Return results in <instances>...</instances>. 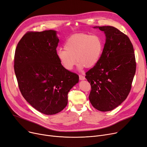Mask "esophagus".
I'll list each match as a JSON object with an SVG mask.
<instances>
[{
    "label": "esophagus",
    "mask_w": 147,
    "mask_h": 147,
    "mask_svg": "<svg viewBox=\"0 0 147 147\" xmlns=\"http://www.w3.org/2000/svg\"><path fill=\"white\" fill-rule=\"evenodd\" d=\"M79 79L80 80H84L85 79V77L83 75H79Z\"/></svg>",
    "instance_id": "1"
}]
</instances>
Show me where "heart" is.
<instances>
[{"label":"heart","instance_id":"obj_1","mask_svg":"<svg viewBox=\"0 0 147 147\" xmlns=\"http://www.w3.org/2000/svg\"><path fill=\"white\" fill-rule=\"evenodd\" d=\"M104 46V40L98 34H76L66 40L64 50L57 52V57L61 65L68 71L73 69L76 60L79 68H91L101 58Z\"/></svg>","mask_w":147,"mask_h":147}]
</instances>
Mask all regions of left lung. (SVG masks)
<instances>
[{"label": "left lung", "mask_w": 147, "mask_h": 147, "mask_svg": "<svg viewBox=\"0 0 147 147\" xmlns=\"http://www.w3.org/2000/svg\"><path fill=\"white\" fill-rule=\"evenodd\" d=\"M104 32L106 41L98 63L86 73L90 83V102L100 111L113 110L127 97L136 72L132 43L112 26L95 27Z\"/></svg>", "instance_id": "8db88e82"}]
</instances>
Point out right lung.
<instances>
[{"label": "right lung", "instance_id": "obj_1", "mask_svg": "<svg viewBox=\"0 0 147 147\" xmlns=\"http://www.w3.org/2000/svg\"><path fill=\"white\" fill-rule=\"evenodd\" d=\"M54 30L28 32L18 42L14 71L22 95L39 112L53 115L67 106L68 93L79 76L63 67L57 57Z\"/></svg>", "mask_w": 147, "mask_h": 147}]
</instances>
